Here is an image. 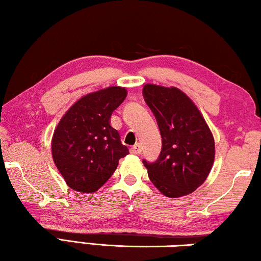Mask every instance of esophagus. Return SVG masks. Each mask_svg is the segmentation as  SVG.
<instances>
[{
	"mask_svg": "<svg viewBox=\"0 0 261 261\" xmlns=\"http://www.w3.org/2000/svg\"><path fill=\"white\" fill-rule=\"evenodd\" d=\"M141 151H143V148H141V145L140 144H136L135 146H132L130 148V152L132 154H140Z\"/></svg>",
	"mask_w": 261,
	"mask_h": 261,
	"instance_id": "esophagus-1",
	"label": "esophagus"
}]
</instances>
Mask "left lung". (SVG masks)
Returning a JSON list of instances; mask_svg holds the SVG:
<instances>
[{"label":"left lung","instance_id":"8db88e82","mask_svg":"<svg viewBox=\"0 0 261 261\" xmlns=\"http://www.w3.org/2000/svg\"><path fill=\"white\" fill-rule=\"evenodd\" d=\"M143 95L162 138L158 160L143 161L148 177L166 197L187 196L205 182L213 167V135L197 106L179 88L146 84Z\"/></svg>","mask_w":261,"mask_h":261}]
</instances>
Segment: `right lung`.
<instances>
[{
	"label": "right lung",
	"instance_id": "right-lung-1",
	"mask_svg": "<svg viewBox=\"0 0 261 261\" xmlns=\"http://www.w3.org/2000/svg\"><path fill=\"white\" fill-rule=\"evenodd\" d=\"M126 94V88L121 86L88 93L57 124L51 139L53 160L74 191H98L116 170L118 160L129 154L120 134L110 125L113 112Z\"/></svg>",
	"mask_w": 261,
	"mask_h": 261
}]
</instances>
